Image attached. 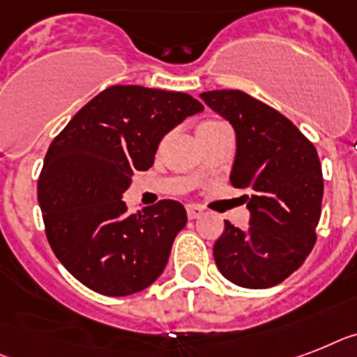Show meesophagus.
Wrapping results in <instances>:
<instances>
[{"instance_id": "esophagus-1", "label": "esophagus", "mask_w": 357, "mask_h": 357, "mask_svg": "<svg viewBox=\"0 0 357 357\" xmlns=\"http://www.w3.org/2000/svg\"><path fill=\"white\" fill-rule=\"evenodd\" d=\"M185 213H188V217H190V219H199L200 215H202V210H200L199 206H195V204H188L185 206Z\"/></svg>"}]
</instances>
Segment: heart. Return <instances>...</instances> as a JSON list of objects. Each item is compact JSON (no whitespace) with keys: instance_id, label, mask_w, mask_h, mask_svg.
Segmentation results:
<instances>
[{"instance_id":"b5f03b06","label":"heart","mask_w":357,"mask_h":357,"mask_svg":"<svg viewBox=\"0 0 357 357\" xmlns=\"http://www.w3.org/2000/svg\"><path fill=\"white\" fill-rule=\"evenodd\" d=\"M206 123H211V122H206Z\"/></svg>"}]
</instances>
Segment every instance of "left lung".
I'll use <instances>...</instances> for the list:
<instances>
[{"label":"left lung","mask_w":357,"mask_h":357,"mask_svg":"<svg viewBox=\"0 0 357 357\" xmlns=\"http://www.w3.org/2000/svg\"><path fill=\"white\" fill-rule=\"evenodd\" d=\"M200 98L234 126L237 155L229 181L250 193V228L226 220L215 263L237 287H275L316 244L323 200L316 147L287 116L243 91H208Z\"/></svg>","instance_id":"left-lung-1"}]
</instances>
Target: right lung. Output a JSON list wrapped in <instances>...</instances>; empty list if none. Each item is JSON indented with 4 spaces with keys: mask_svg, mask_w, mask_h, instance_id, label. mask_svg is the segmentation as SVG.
<instances>
[{
    "mask_svg": "<svg viewBox=\"0 0 357 357\" xmlns=\"http://www.w3.org/2000/svg\"><path fill=\"white\" fill-rule=\"evenodd\" d=\"M202 109L185 93L113 85L52 140L38 178V202L52 252L82 284L122 297L164 272L188 222L184 206L160 200L129 215L122 195L132 173L153 166L164 135Z\"/></svg>",
    "mask_w": 357,
    "mask_h": 357,
    "instance_id": "right-lung-1",
    "label": "right lung"
}]
</instances>
